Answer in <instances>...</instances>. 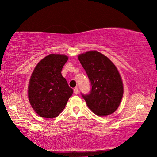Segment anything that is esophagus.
I'll return each mask as SVG.
<instances>
[{"instance_id": "esophagus-1", "label": "esophagus", "mask_w": 157, "mask_h": 157, "mask_svg": "<svg viewBox=\"0 0 157 157\" xmlns=\"http://www.w3.org/2000/svg\"><path fill=\"white\" fill-rule=\"evenodd\" d=\"M74 92L75 94H78V87L75 88V89H74Z\"/></svg>"}]
</instances>
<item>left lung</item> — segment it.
I'll list each match as a JSON object with an SVG mask.
<instances>
[{"mask_svg":"<svg viewBox=\"0 0 157 157\" xmlns=\"http://www.w3.org/2000/svg\"><path fill=\"white\" fill-rule=\"evenodd\" d=\"M92 86L91 93L83 96L87 106L96 115H110L119 108L124 94L122 78L112 61L97 51L78 56Z\"/></svg>","mask_w":157,"mask_h":157,"instance_id":"1","label":"left lung"}]
</instances>
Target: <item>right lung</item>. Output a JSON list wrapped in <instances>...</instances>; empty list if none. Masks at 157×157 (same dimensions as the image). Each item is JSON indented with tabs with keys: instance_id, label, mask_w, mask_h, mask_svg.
<instances>
[{
	"instance_id": "right-lung-1",
	"label": "right lung",
	"mask_w": 157,
	"mask_h": 157,
	"mask_svg": "<svg viewBox=\"0 0 157 157\" xmlns=\"http://www.w3.org/2000/svg\"><path fill=\"white\" fill-rule=\"evenodd\" d=\"M68 57L51 53L38 62L30 78L28 96L30 104L40 117L53 119L65 108L73 94L61 70Z\"/></svg>"
}]
</instances>
